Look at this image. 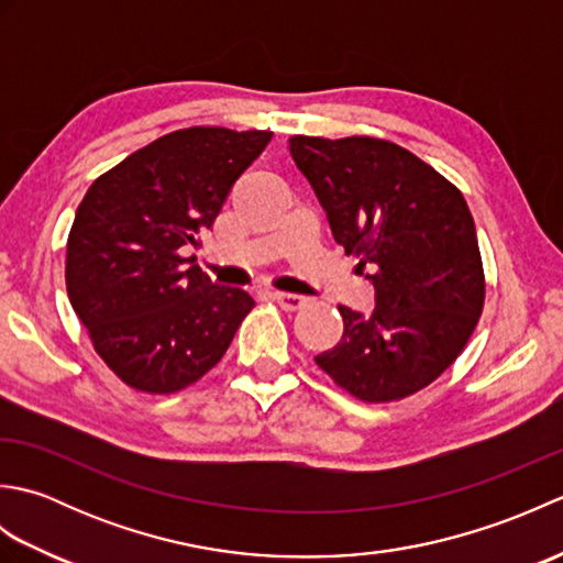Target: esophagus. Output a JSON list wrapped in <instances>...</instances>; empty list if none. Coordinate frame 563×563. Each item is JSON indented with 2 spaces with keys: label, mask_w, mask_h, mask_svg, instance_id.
I'll use <instances>...</instances> for the list:
<instances>
[{
  "label": "esophagus",
  "mask_w": 563,
  "mask_h": 563,
  "mask_svg": "<svg viewBox=\"0 0 563 563\" xmlns=\"http://www.w3.org/2000/svg\"><path fill=\"white\" fill-rule=\"evenodd\" d=\"M273 300L278 302L285 312H297V309H302L307 305L302 295H290V292H273Z\"/></svg>",
  "instance_id": "1"
}]
</instances>
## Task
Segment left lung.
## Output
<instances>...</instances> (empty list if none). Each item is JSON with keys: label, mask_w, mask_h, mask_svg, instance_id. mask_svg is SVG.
<instances>
[{"label": "left lung", "mask_w": 563, "mask_h": 563, "mask_svg": "<svg viewBox=\"0 0 563 563\" xmlns=\"http://www.w3.org/2000/svg\"><path fill=\"white\" fill-rule=\"evenodd\" d=\"M331 234L375 285L367 317L339 307L343 336L317 365L355 399L416 394L457 361L484 309L466 200L416 154L377 137H290Z\"/></svg>", "instance_id": "1"}]
</instances>
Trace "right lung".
<instances>
[{
    "label": "right lung",
    "instance_id": "right-lung-1",
    "mask_svg": "<svg viewBox=\"0 0 563 563\" xmlns=\"http://www.w3.org/2000/svg\"><path fill=\"white\" fill-rule=\"evenodd\" d=\"M268 130L186 128L91 184L67 239V295L93 349L128 387L172 394L220 363L254 300L218 288L198 246Z\"/></svg>",
    "mask_w": 563,
    "mask_h": 563
}]
</instances>
